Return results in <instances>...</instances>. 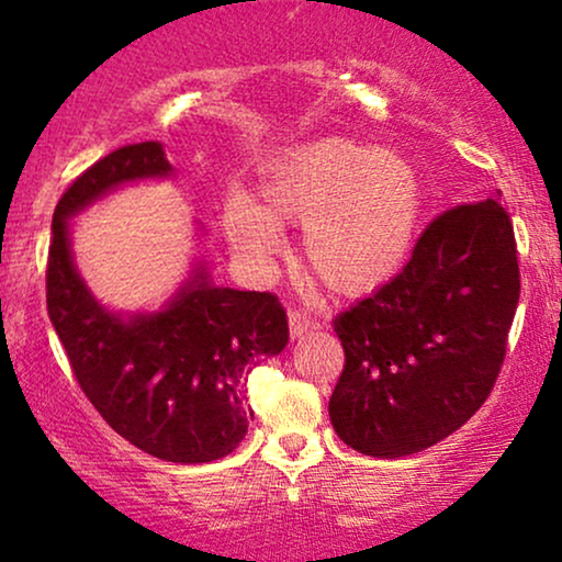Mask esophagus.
<instances>
[{
	"instance_id": "1",
	"label": "esophagus",
	"mask_w": 562,
	"mask_h": 562,
	"mask_svg": "<svg viewBox=\"0 0 562 562\" xmlns=\"http://www.w3.org/2000/svg\"><path fill=\"white\" fill-rule=\"evenodd\" d=\"M289 329L291 337H304L312 329H317V319H312L310 314L302 310H289Z\"/></svg>"
}]
</instances>
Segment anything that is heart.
Listing matches in <instances>:
<instances>
[{
	"label": "heart",
	"mask_w": 562,
	"mask_h": 562,
	"mask_svg": "<svg viewBox=\"0 0 562 562\" xmlns=\"http://www.w3.org/2000/svg\"><path fill=\"white\" fill-rule=\"evenodd\" d=\"M263 202L233 194L222 227L250 263L283 243L281 222L306 225L314 276L345 296L368 294L402 271L422 214V181L409 160L348 137H325L281 156L268 171Z\"/></svg>",
	"instance_id": "heart-1"
}]
</instances>
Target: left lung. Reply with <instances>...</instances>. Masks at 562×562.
Masks as SVG:
<instances>
[{
    "label": "left lung",
    "instance_id": "1",
    "mask_svg": "<svg viewBox=\"0 0 562 562\" xmlns=\"http://www.w3.org/2000/svg\"><path fill=\"white\" fill-rule=\"evenodd\" d=\"M517 302L509 212L486 199L435 217L402 273L333 319L345 350L329 396L337 437L404 458L463 427L502 373Z\"/></svg>",
    "mask_w": 562,
    "mask_h": 562
}]
</instances>
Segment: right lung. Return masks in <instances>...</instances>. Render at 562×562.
<instances>
[{
    "mask_svg": "<svg viewBox=\"0 0 562 562\" xmlns=\"http://www.w3.org/2000/svg\"><path fill=\"white\" fill-rule=\"evenodd\" d=\"M171 171L160 143H133L99 158L58 199L45 302L83 396L114 432L168 463H210L248 432V373L289 342L271 291H237L194 273L164 312L120 319L76 273L66 220L122 181Z\"/></svg>",
    "mask_w": 562,
    "mask_h": 562,
    "instance_id": "add662e5",
    "label": "right lung"
}]
</instances>
